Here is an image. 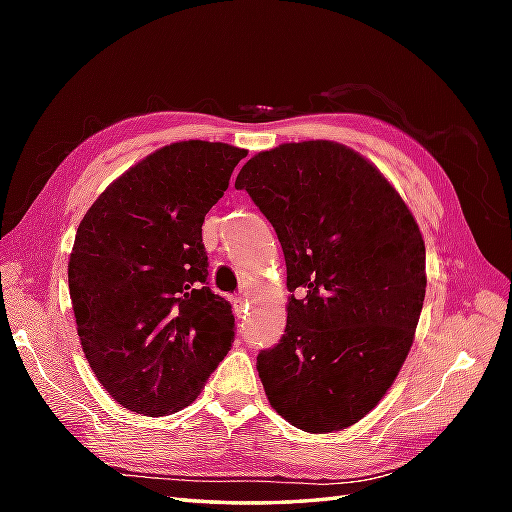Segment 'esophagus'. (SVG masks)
Instances as JSON below:
<instances>
[{"instance_id":"1","label":"esophagus","mask_w":512,"mask_h":512,"mask_svg":"<svg viewBox=\"0 0 512 512\" xmlns=\"http://www.w3.org/2000/svg\"><path fill=\"white\" fill-rule=\"evenodd\" d=\"M244 303H246V299H244L242 295H235V297H233V308H235L237 314L244 312Z\"/></svg>"}]
</instances>
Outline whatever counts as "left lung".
I'll use <instances>...</instances> for the list:
<instances>
[{
    "mask_svg": "<svg viewBox=\"0 0 512 512\" xmlns=\"http://www.w3.org/2000/svg\"><path fill=\"white\" fill-rule=\"evenodd\" d=\"M235 189L273 224L292 292L284 336L257 356L270 405L310 433L350 427L413 343L427 288L420 228L372 162L330 140L262 151Z\"/></svg>",
    "mask_w": 512,
    "mask_h": 512,
    "instance_id": "left-lung-1",
    "label": "left lung"
}]
</instances>
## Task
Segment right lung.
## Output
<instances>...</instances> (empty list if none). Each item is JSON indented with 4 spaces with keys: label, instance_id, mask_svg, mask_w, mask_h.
Segmentation results:
<instances>
[{
    "label": "right lung",
    "instance_id": "add662e5",
    "mask_svg": "<svg viewBox=\"0 0 512 512\" xmlns=\"http://www.w3.org/2000/svg\"><path fill=\"white\" fill-rule=\"evenodd\" d=\"M246 149L184 140L140 160L79 224L68 264L76 332L118 405L158 418L198 398L235 341L209 288L204 215Z\"/></svg>",
    "mask_w": 512,
    "mask_h": 512
}]
</instances>
